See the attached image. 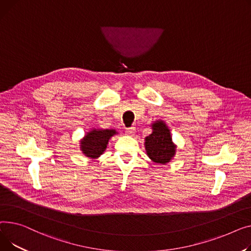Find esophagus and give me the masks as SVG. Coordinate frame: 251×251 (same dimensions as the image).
Segmentation results:
<instances>
[{"instance_id": "1", "label": "esophagus", "mask_w": 251, "mask_h": 251, "mask_svg": "<svg viewBox=\"0 0 251 251\" xmlns=\"http://www.w3.org/2000/svg\"><path fill=\"white\" fill-rule=\"evenodd\" d=\"M136 132V127H134V126H130V127H127L126 129V135H129V136H132Z\"/></svg>"}]
</instances>
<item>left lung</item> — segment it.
Returning a JSON list of instances; mask_svg holds the SVG:
<instances>
[{
	"label": "left lung",
	"instance_id": "left-lung-1",
	"mask_svg": "<svg viewBox=\"0 0 251 251\" xmlns=\"http://www.w3.org/2000/svg\"><path fill=\"white\" fill-rule=\"evenodd\" d=\"M152 126L153 132L145 139L147 154L156 163L165 164L175 154L170 131L163 122H157Z\"/></svg>",
	"mask_w": 251,
	"mask_h": 251
}]
</instances>
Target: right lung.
<instances>
[{
    "label": "right lung",
    "mask_w": 251,
    "mask_h": 251,
    "mask_svg": "<svg viewBox=\"0 0 251 251\" xmlns=\"http://www.w3.org/2000/svg\"><path fill=\"white\" fill-rule=\"evenodd\" d=\"M114 134V129H93L81 142V150L87 157L97 158L105 151L108 140Z\"/></svg>",
    "instance_id": "add662e5"
}]
</instances>
